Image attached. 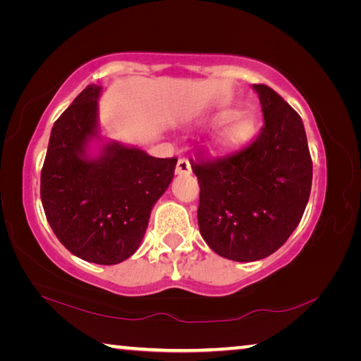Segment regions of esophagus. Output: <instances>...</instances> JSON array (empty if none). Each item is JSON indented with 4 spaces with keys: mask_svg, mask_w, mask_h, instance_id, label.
Listing matches in <instances>:
<instances>
[{
    "mask_svg": "<svg viewBox=\"0 0 361 361\" xmlns=\"http://www.w3.org/2000/svg\"><path fill=\"white\" fill-rule=\"evenodd\" d=\"M189 172H191V164H189L188 159H180L178 164H176V173L188 175Z\"/></svg>",
    "mask_w": 361,
    "mask_h": 361,
    "instance_id": "esophagus-1",
    "label": "esophagus"
}]
</instances>
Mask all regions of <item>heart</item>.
<instances>
[{
	"instance_id": "obj_1",
	"label": "heart",
	"mask_w": 361,
	"mask_h": 361,
	"mask_svg": "<svg viewBox=\"0 0 361 361\" xmlns=\"http://www.w3.org/2000/svg\"><path fill=\"white\" fill-rule=\"evenodd\" d=\"M205 126H219L212 135V146L218 151H231L245 145L256 130V118L248 111L221 108L204 119Z\"/></svg>"
}]
</instances>
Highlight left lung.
Wrapping results in <instances>:
<instances>
[{
    "instance_id": "8db88e82",
    "label": "left lung",
    "mask_w": 361,
    "mask_h": 361,
    "mask_svg": "<svg viewBox=\"0 0 361 361\" xmlns=\"http://www.w3.org/2000/svg\"><path fill=\"white\" fill-rule=\"evenodd\" d=\"M264 127L235 154L194 164L200 186L199 229L213 252L232 261L266 258L296 229L312 186L302 119L277 92L253 84Z\"/></svg>"
}]
</instances>
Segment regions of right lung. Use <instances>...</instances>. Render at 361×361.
Returning <instances> with one entry per match:
<instances>
[{"label": "right lung", "mask_w": 361, "mask_h": 361, "mask_svg": "<svg viewBox=\"0 0 361 361\" xmlns=\"http://www.w3.org/2000/svg\"><path fill=\"white\" fill-rule=\"evenodd\" d=\"M90 84L56 121L41 170V200L65 248L95 264H118L137 252L151 210L172 183L176 159L103 138Z\"/></svg>", "instance_id": "right-lung-1"}]
</instances>
